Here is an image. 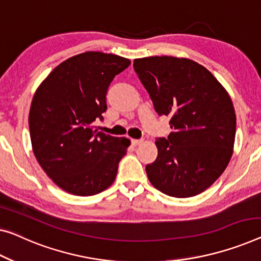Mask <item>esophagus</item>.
<instances>
[{
  "label": "esophagus",
  "mask_w": 261,
  "mask_h": 261,
  "mask_svg": "<svg viewBox=\"0 0 261 261\" xmlns=\"http://www.w3.org/2000/svg\"><path fill=\"white\" fill-rule=\"evenodd\" d=\"M132 145H139V144L143 143V139H131Z\"/></svg>",
  "instance_id": "34e87169"
}]
</instances>
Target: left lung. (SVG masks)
<instances>
[{
  "mask_svg": "<svg viewBox=\"0 0 261 261\" xmlns=\"http://www.w3.org/2000/svg\"><path fill=\"white\" fill-rule=\"evenodd\" d=\"M134 69L159 116H169L168 138H158L157 159L146 165L151 184L176 198L205 191L230 162L236 112L228 92L203 65L189 58L151 56Z\"/></svg>",
  "mask_w": 261,
  "mask_h": 261,
  "instance_id": "left-lung-1",
  "label": "left lung"
}]
</instances>
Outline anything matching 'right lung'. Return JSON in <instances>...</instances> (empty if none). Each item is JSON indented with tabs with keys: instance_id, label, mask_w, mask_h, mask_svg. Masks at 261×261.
<instances>
[{
	"instance_id": "add662e5",
	"label": "right lung",
	"mask_w": 261,
	"mask_h": 261,
	"mask_svg": "<svg viewBox=\"0 0 261 261\" xmlns=\"http://www.w3.org/2000/svg\"><path fill=\"white\" fill-rule=\"evenodd\" d=\"M130 63L112 54H80L57 65L35 92L29 112L34 154L65 192L93 196L115 181L130 139L103 134L93 122L107 111L109 85Z\"/></svg>"
}]
</instances>
